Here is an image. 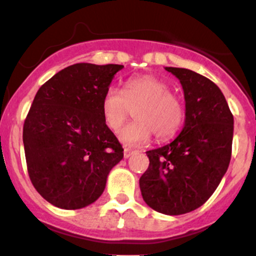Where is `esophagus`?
Listing matches in <instances>:
<instances>
[{"label": "esophagus", "instance_id": "obj_1", "mask_svg": "<svg viewBox=\"0 0 256 256\" xmlns=\"http://www.w3.org/2000/svg\"><path fill=\"white\" fill-rule=\"evenodd\" d=\"M132 154H134V152H132L131 149H128V148H125V149H124V158H130Z\"/></svg>", "mask_w": 256, "mask_h": 256}]
</instances>
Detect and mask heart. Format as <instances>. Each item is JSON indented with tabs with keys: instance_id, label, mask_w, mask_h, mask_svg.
I'll use <instances>...</instances> for the list:
<instances>
[{
	"instance_id": "obj_1",
	"label": "heart",
	"mask_w": 256,
	"mask_h": 256,
	"mask_svg": "<svg viewBox=\"0 0 256 256\" xmlns=\"http://www.w3.org/2000/svg\"><path fill=\"white\" fill-rule=\"evenodd\" d=\"M106 125L116 131L134 110V122L118 132L126 146H142L152 134L158 140H165L177 134L184 119L180 101L171 94L168 84L154 76L128 78L124 89L110 86L101 104Z\"/></svg>"
}]
</instances>
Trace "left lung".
Listing matches in <instances>:
<instances>
[{"mask_svg":"<svg viewBox=\"0 0 256 256\" xmlns=\"http://www.w3.org/2000/svg\"><path fill=\"white\" fill-rule=\"evenodd\" d=\"M180 82L185 122L170 144L146 152L149 167L140 178L143 200L167 216L189 213L212 196L228 171L234 116L220 89L186 68L166 67Z\"/></svg>","mask_w":256,"mask_h":256,"instance_id":"8db88e82","label":"left lung"}]
</instances>
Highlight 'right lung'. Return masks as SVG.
<instances>
[{
  "label": "right lung",
  "instance_id": "obj_1",
  "mask_svg": "<svg viewBox=\"0 0 256 256\" xmlns=\"http://www.w3.org/2000/svg\"><path fill=\"white\" fill-rule=\"evenodd\" d=\"M122 64H76L46 82L22 130L34 189L62 210H79L104 192L110 170L124 158L106 125L101 104Z\"/></svg>",
  "mask_w": 256,
  "mask_h": 256
}]
</instances>
